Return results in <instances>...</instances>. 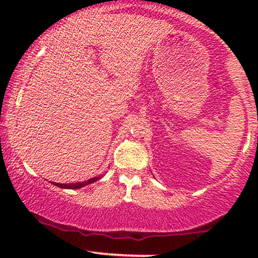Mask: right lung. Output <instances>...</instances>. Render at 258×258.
I'll return each mask as SVG.
<instances>
[{"label":"right lung","mask_w":258,"mask_h":258,"mask_svg":"<svg viewBox=\"0 0 258 258\" xmlns=\"http://www.w3.org/2000/svg\"><path fill=\"white\" fill-rule=\"evenodd\" d=\"M100 177H94V178H91L90 180H86V182H79V183H72V184H60V183H54L53 182V184L59 186V188H64V189H79L81 188V186H85L87 184H91V183L96 182V180H98Z\"/></svg>","instance_id":"obj_1"}]
</instances>
